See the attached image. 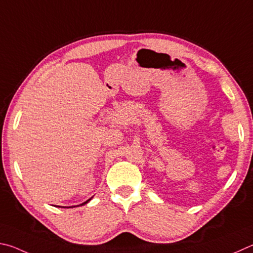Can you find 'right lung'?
I'll list each match as a JSON object with an SVG mask.
<instances>
[{
	"instance_id": "1",
	"label": "right lung",
	"mask_w": 253,
	"mask_h": 253,
	"mask_svg": "<svg viewBox=\"0 0 253 253\" xmlns=\"http://www.w3.org/2000/svg\"><path fill=\"white\" fill-rule=\"evenodd\" d=\"M92 198H93V197H92ZM92 198H90V199H88V200H86L85 202H83V203H81V205H79V206H84V205H86V203H87L88 201H90ZM79 206H74V207H79ZM56 207H59V208H73V207H60V206H56Z\"/></svg>"
}]
</instances>
